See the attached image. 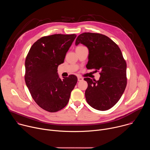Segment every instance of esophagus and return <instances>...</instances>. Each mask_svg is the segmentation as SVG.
<instances>
[{
  "instance_id": "obj_1",
  "label": "esophagus",
  "mask_w": 150,
  "mask_h": 150,
  "mask_svg": "<svg viewBox=\"0 0 150 150\" xmlns=\"http://www.w3.org/2000/svg\"><path fill=\"white\" fill-rule=\"evenodd\" d=\"M78 81H83V78H82V77H81V76H78Z\"/></svg>"
}]
</instances>
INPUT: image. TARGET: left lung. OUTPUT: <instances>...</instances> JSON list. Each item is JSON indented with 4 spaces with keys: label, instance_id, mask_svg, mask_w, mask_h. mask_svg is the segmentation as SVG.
<instances>
[{
    "label": "left lung",
    "instance_id": "1",
    "mask_svg": "<svg viewBox=\"0 0 150 150\" xmlns=\"http://www.w3.org/2000/svg\"><path fill=\"white\" fill-rule=\"evenodd\" d=\"M79 43L89 50L87 68L100 74L98 81L84 78L88 83L85 93L86 100L95 109L109 110L119 100L127 84L126 63L122 52L112 40L98 33L80 34L75 45Z\"/></svg>",
    "mask_w": 150,
    "mask_h": 150
}]
</instances>
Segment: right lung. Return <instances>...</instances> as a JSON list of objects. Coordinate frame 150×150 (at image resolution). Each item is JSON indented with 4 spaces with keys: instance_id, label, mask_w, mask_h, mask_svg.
Masks as SVG:
<instances>
[{
    "instance_id": "1",
    "label": "right lung",
    "mask_w": 150,
    "mask_h": 150,
    "mask_svg": "<svg viewBox=\"0 0 150 150\" xmlns=\"http://www.w3.org/2000/svg\"><path fill=\"white\" fill-rule=\"evenodd\" d=\"M76 37L74 34L42 37L33 45L26 57V85L35 102L47 112L65 108L77 82L74 75L61 79L57 72Z\"/></svg>"
}]
</instances>
